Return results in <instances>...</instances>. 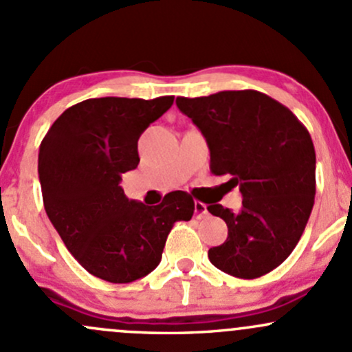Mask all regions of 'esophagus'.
Returning <instances> with one entry per match:
<instances>
[{
    "mask_svg": "<svg viewBox=\"0 0 352 352\" xmlns=\"http://www.w3.org/2000/svg\"><path fill=\"white\" fill-rule=\"evenodd\" d=\"M195 217L197 219H202V217H206L207 215V206L206 204H202V202H195Z\"/></svg>",
    "mask_w": 352,
    "mask_h": 352,
    "instance_id": "1",
    "label": "esophagus"
}]
</instances>
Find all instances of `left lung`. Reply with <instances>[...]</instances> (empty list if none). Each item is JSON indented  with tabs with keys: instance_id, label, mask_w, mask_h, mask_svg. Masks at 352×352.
<instances>
[{
	"instance_id": "obj_1",
	"label": "left lung",
	"mask_w": 352,
	"mask_h": 352,
	"mask_svg": "<svg viewBox=\"0 0 352 352\" xmlns=\"http://www.w3.org/2000/svg\"><path fill=\"white\" fill-rule=\"evenodd\" d=\"M210 150V172L239 187L241 212L210 204L229 229L208 258L222 272L256 279L291 256L314 206L316 152L307 129L277 100L256 90L177 98Z\"/></svg>"
}]
</instances>
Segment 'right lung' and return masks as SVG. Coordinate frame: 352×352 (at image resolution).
<instances>
[{
	"instance_id": "obj_1",
	"label": "right lung",
	"mask_w": 352,
	"mask_h": 352,
	"mask_svg": "<svg viewBox=\"0 0 352 352\" xmlns=\"http://www.w3.org/2000/svg\"><path fill=\"white\" fill-rule=\"evenodd\" d=\"M172 103L173 96L85 100L55 120L40 145L46 215L82 267L108 283H133L152 272L173 223L194 215L187 192H170L148 207L126 199L120 185L140 162V135Z\"/></svg>"
}]
</instances>
